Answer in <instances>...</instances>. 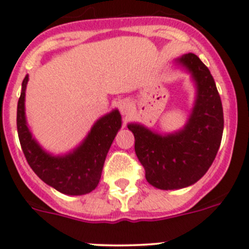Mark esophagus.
I'll use <instances>...</instances> for the list:
<instances>
[{
  "instance_id": "esophagus-1",
  "label": "esophagus",
  "mask_w": 249,
  "mask_h": 249,
  "mask_svg": "<svg viewBox=\"0 0 249 249\" xmlns=\"http://www.w3.org/2000/svg\"><path fill=\"white\" fill-rule=\"evenodd\" d=\"M119 109L120 111H121L122 115H124V116H128V115L130 114V109H132V106H130V103L128 102V101H120L119 103Z\"/></svg>"
}]
</instances>
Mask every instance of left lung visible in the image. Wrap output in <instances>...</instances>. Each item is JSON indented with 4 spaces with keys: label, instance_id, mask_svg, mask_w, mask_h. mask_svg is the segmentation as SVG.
Segmentation results:
<instances>
[{
    "label": "left lung",
    "instance_id": "1",
    "mask_svg": "<svg viewBox=\"0 0 249 249\" xmlns=\"http://www.w3.org/2000/svg\"><path fill=\"white\" fill-rule=\"evenodd\" d=\"M176 64L191 73L196 100L183 129L158 134L140 124H129L135 153L151 185L177 190L192 185L213 164L223 134V109L209 69L194 53L181 55Z\"/></svg>",
    "mask_w": 249,
    "mask_h": 249
}]
</instances>
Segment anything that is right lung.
<instances>
[{
  "mask_svg": "<svg viewBox=\"0 0 249 249\" xmlns=\"http://www.w3.org/2000/svg\"><path fill=\"white\" fill-rule=\"evenodd\" d=\"M28 74L22 82L18 102L17 125L21 148L28 165L47 185L64 195L81 196L91 192L98 185L104 160L115 136L121 128L119 110L98 119L82 143L64 156H52L36 142L29 130L25 115V96Z\"/></svg>",
  "mask_w": 249,
  "mask_h": 249,
  "instance_id": "add662e5",
  "label": "right lung"
}]
</instances>
